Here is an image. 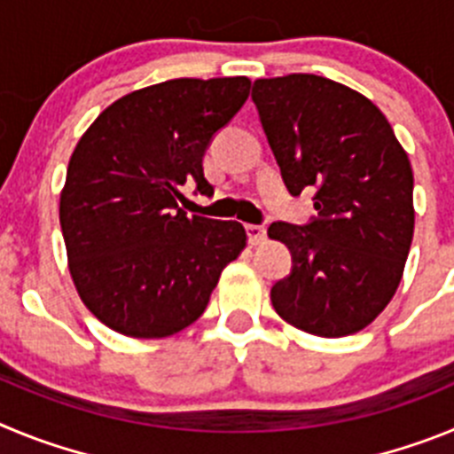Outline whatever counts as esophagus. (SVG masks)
Listing matches in <instances>:
<instances>
[{
  "mask_svg": "<svg viewBox=\"0 0 454 454\" xmlns=\"http://www.w3.org/2000/svg\"><path fill=\"white\" fill-rule=\"evenodd\" d=\"M247 239H250V246H262V243H266L268 234H266V227H262V224H247Z\"/></svg>",
  "mask_w": 454,
  "mask_h": 454,
  "instance_id": "esophagus-1",
  "label": "esophagus"
}]
</instances>
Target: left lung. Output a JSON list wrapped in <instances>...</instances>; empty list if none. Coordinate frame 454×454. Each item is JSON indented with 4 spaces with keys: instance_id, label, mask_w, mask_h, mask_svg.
Listing matches in <instances>:
<instances>
[{
    "instance_id": "1",
    "label": "left lung",
    "mask_w": 454,
    "mask_h": 454,
    "mask_svg": "<svg viewBox=\"0 0 454 454\" xmlns=\"http://www.w3.org/2000/svg\"><path fill=\"white\" fill-rule=\"evenodd\" d=\"M252 99L291 195L316 188L318 218L272 223L291 275L272 307L307 334L364 330L398 291L414 239V172L384 114L362 92L318 74L256 79Z\"/></svg>"
}]
</instances>
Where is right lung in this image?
I'll return each mask as SVG.
<instances>
[{
	"label": "right lung",
	"mask_w": 454,
	"mask_h": 454,
	"mask_svg": "<svg viewBox=\"0 0 454 454\" xmlns=\"http://www.w3.org/2000/svg\"><path fill=\"white\" fill-rule=\"evenodd\" d=\"M250 83L170 79L140 88L104 108L72 152L59 204L67 268L88 311L118 334L186 330L246 247L243 224L188 218L177 200L188 179L211 192L202 156Z\"/></svg>",
	"instance_id": "obj_1"
}]
</instances>
